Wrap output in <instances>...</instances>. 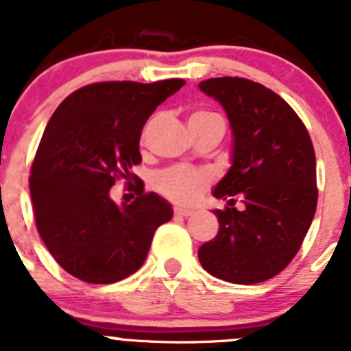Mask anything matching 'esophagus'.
<instances>
[{
  "label": "esophagus",
  "mask_w": 351,
  "mask_h": 351,
  "mask_svg": "<svg viewBox=\"0 0 351 351\" xmlns=\"http://www.w3.org/2000/svg\"><path fill=\"white\" fill-rule=\"evenodd\" d=\"M173 214H176V216H182V218H186V216H191L193 210L184 209V207H173Z\"/></svg>",
  "instance_id": "obj_1"
}]
</instances>
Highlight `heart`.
I'll return each mask as SVG.
<instances>
[{
	"instance_id": "obj_1",
	"label": "heart",
	"mask_w": 351,
	"mask_h": 351,
	"mask_svg": "<svg viewBox=\"0 0 351 351\" xmlns=\"http://www.w3.org/2000/svg\"><path fill=\"white\" fill-rule=\"evenodd\" d=\"M210 112H197L193 116H209ZM210 182V176L204 170L190 167H172L161 170L154 179V186L163 197L179 204L197 202Z\"/></svg>"
}]
</instances>
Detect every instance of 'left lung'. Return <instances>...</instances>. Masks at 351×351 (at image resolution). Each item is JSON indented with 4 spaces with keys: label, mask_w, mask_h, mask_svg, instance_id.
<instances>
[{
    "label": "left lung",
    "mask_w": 351,
    "mask_h": 351,
    "mask_svg": "<svg viewBox=\"0 0 351 351\" xmlns=\"http://www.w3.org/2000/svg\"><path fill=\"white\" fill-rule=\"evenodd\" d=\"M198 88L223 105L234 133L232 167L214 188V197L226 200L214 210L219 232L200 246L198 260L223 281L262 283L293 260L315 218L311 137L295 110L262 84L218 77Z\"/></svg>",
    "instance_id": "left-lung-1"
}]
</instances>
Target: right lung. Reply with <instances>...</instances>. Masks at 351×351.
Here are the masks:
<instances>
[{
    "label": "right lung",
    "instance_id": "obj_1",
    "mask_svg": "<svg viewBox=\"0 0 351 351\" xmlns=\"http://www.w3.org/2000/svg\"><path fill=\"white\" fill-rule=\"evenodd\" d=\"M182 86V79L95 82L52 114L31 165V202L43 244L77 280L108 285L137 272L156 228L172 219L170 204L144 193V184L123 206L110 188L117 179L130 184L145 121Z\"/></svg>",
    "mask_w": 351,
    "mask_h": 351
}]
</instances>
